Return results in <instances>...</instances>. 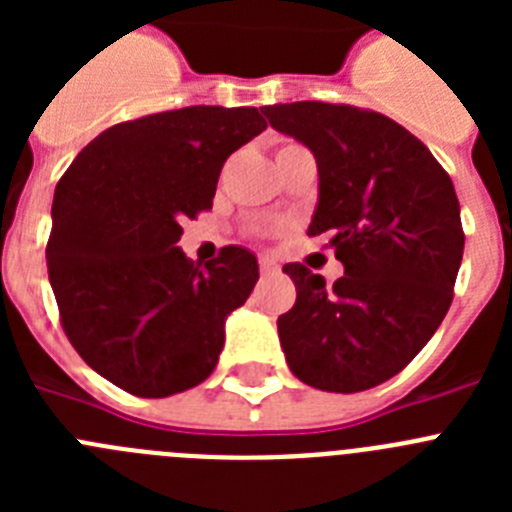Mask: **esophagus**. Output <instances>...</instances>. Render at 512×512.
I'll list each match as a JSON object with an SVG mask.
<instances>
[{"label": "esophagus", "mask_w": 512, "mask_h": 512, "mask_svg": "<svg viewBox=\"0 0 512 512\" xmlns=\"http://www.w3.org/2000/svg\"><path fill=\"white\" fill-rule=\"evenodd\" d=\"M259 269H261V274H264V277H271V274H277L279 266H277V261L269 259V256H261Z\"/></svg>", "instance_id": "1"}]
</instances>
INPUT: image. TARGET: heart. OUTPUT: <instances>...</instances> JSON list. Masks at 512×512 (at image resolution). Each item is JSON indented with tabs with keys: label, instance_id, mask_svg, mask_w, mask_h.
Masks as SVG:
<instances>
[{
	"label": "heart",
	"instance_id": "b5f03b06",
	"mask_svg": "<svg viewBox=\"0 0 512 512\" xmlns=\"http://www.w3.org/2000/svg\"><path fill=\"white\" fill-rule=\"evenodd\" d=\"M284 148H292V143H287V146H282V148H279V151H284Z\"/></svg>",
	"mask_w": 512,
	"mask_h": 512
}]
</instances>
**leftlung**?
<instances>
[{
  "label": "left lung",
  "instance_id": "left-lung-1",
  "mask_svg": "<svg viewBox=\"0 0 512 512\" xmlns=\"http://www.w3.org/2000/svg\"><path fill=\"white\" fill-rule=\"evenodd\" d=\"M261 110L318 161L307 235H325L343 264L333 287L305 264L284 266L297 287L277 320L289 369L315 390L377 387L418 356L454 300L464 230L451 176L379 112L325 102Z\"/></svg>",
  "mask_w": 512,
  "mask_h": 512
}]
</instances>
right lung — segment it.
Here are the masks:
<instances>
[{"instance_id": "right-lung-1", "label": "right lung", "mask_w": 512, "mask_h": 512, "mask_svg": "<svg viewBox=\"0 0 512 512\" xmlns=\"http://www.w3.org/2000/svg\"><path fill=\"white\" fill-rule=\"evenodd\" d=\"M264 128L256 107L156 112L99 133L61 176L48 279L71 346L120 390L169 397L215 369L259 261L225 246L202 266L176 243L182 220L212 207L230 153Z\"/></svg>"}]
</instances>
